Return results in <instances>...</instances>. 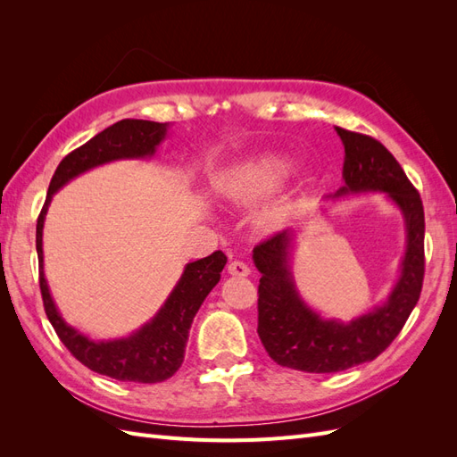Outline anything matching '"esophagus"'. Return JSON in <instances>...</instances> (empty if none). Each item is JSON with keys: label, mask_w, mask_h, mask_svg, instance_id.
I'll list each match as a JSON object with an SVG mask.
<instances>
[{"label": "esophagus", "mask_w": 457, "mask_h": 457, "mask_svg": "<svg viewBox=\"0 0 457 457\" xmlns=\"http://www.w3.org/2000/svg\"><path fill=\"white\" fill-rule=\"evenodd\" d=\"M250 272H252L250 267H247L242 261H232L228 265V274L237 276V278H244V276H247Z\"/></svg>", "instance_id": "34e87169"}]
</instances>
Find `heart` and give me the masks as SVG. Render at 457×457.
<instances>
[{
    "instance_id": "b5f03b06",
    "label": "heart",
    "mask_w": 457,
    "mask_h": 457,
    "mask_svg": "<svg viewBox=\"0 0 457 457\" xmlns=\"http://www.w3.org/2000/svg\"><path fill=\"white\" fill-rule=\"evenodd\" d=\"M292 160L269 152V154H259L232 168L223 177L220 190L227 196L240 202L259 200L278 190L286 183V179L292 175ZM289 212H292V205L287 202H278L267 212V219L270 223H280L289 215Z\"/></svg>"
}]
</instances>
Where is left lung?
I'll return each mask as SVG.
<instances>
[{
    "mask_svg": "<svg viewBox=\"0 0 457 457\" xmlns=\"http://www.w3.org/2000/svg\"><path fill=\"white\" fill-rule=\"evenodd\" d=\"M336 131L345 146L343 187L328 198L385 192L404 217L406 252L398 280L381 305L343 322L320 316L297 292L289 267L297 230H282L253 247V262L261 272L259 339L276 364L309 373L343 371L379 356L418 305L425 274V213L420 192L379 141L343 128Z\"/></svg>",
    "mask_w": 457,
    "mask_h": 457,
    "instance_id": "1",
    "label": "left lung"
}]
</instances>
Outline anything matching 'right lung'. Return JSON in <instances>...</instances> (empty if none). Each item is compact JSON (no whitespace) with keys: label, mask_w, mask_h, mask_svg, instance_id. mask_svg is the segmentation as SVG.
Wrapping results in <instances>:
<instances>
[{"label":"right lung","mask_w":457,"mask_h":457,"mask_svg":"<svg viewBox=\"0 0 457 457\" xmlns=\"http://www.w3.org/2000/svg\"><path fill=\"white\" fill-rule=\"evenodd\" d=\"M170 131V123L148 120H120L72 150L54 171L47 198L36 225V250L39 261V289L46 314L64 347L89 370L118 381L160 383L181 368L188 329L207 294L220 280L227 265L223 252H213L195 262H187L181 278L152 320L128 337L95 341L68 326L61 316L44 272V223L53 195L78 175L116 160H146Z\"/></svg>","instance_id":"obj_1"}]
</instances>
